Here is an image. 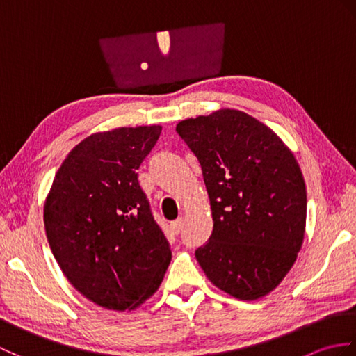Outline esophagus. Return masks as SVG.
<instances>
[{"instance_id": "34e87169", "label": "esophagus", "mask_w": 356, "mask_h": 356, "mask_svg": "<svg viewBox=\"0 0 356 356\" xmlns=\"http://www.w3.org/2000/svg\"><path fill=\"white\" fill-rule=\"evenodd\" d=\"M182 225H184V218L182 217L177 218V220H174L171 223V229L174 231V234H179L180 231H182Z\"/></svg>"}]
</instances>
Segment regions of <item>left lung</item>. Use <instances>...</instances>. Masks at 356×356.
<instances>
[{"mask_svg":"<svg viewBox=\"0 0 356 356\" xmlns=\"http://www.w3.org/2000/svg\"><path fill=\"white\" fill-rule=\"evenodd\" d=\"M199 159L214 228L195 251L231 297L261 298L293 266L306 229V185L286 143L245 111L222 108L176 127Z\"/></svg>","mask_w":356,"mask_h":356,"instance_id":"8db88e82","label":"left lung"}]
</instances>
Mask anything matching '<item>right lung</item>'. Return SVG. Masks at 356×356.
I'll return each instance as SVG.
<instances>
[{"label":"right lung","mask_w":356,"mask_h":356,"mask_svg":"<svg viewBox=\"0 0 356 356\" xmlns=\"http://www.w3.org/2000/svg\"><path fill=\"white\" fill-rule=\"evenodd\" d=\"M161 125L120 127L81 140L59 166L44 203L53 255L95 305L133 311L161 286L171 249L138 171Z\"/></svg>","instance_id":"1"}]
</instances>
